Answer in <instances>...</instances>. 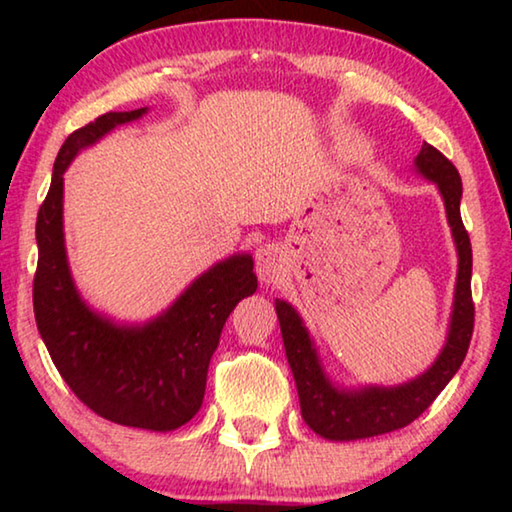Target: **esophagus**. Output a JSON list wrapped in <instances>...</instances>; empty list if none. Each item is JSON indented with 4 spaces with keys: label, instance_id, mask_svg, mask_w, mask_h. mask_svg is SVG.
Masks as SVG:
<instances>
[{
    "label": "esophagus",
    "instance_id": "1",
    "mask_svg": "<svg viewBox=\"0 0 512 512\" xmlns=\"http://www.w3.org/2000/svg\"><path fill=\"white\" fill-rule=\"evenodd\" d=\"M255 268H257V277L264 284L280 282L284 266H282V255H280V250H277V246H273V244L259 246L255 253Z\"/></svg>",
    "mask_w": 512,
    "mask_h": 512
}]
</instances>
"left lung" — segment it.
Returning <instances> with one entry per match:
<instances>
[{
	"label": "left lung",
	"instance_id": "obj_1",
	"mask_svg": "<svg viewBox=\"0 0 512 512\" xmlns=\"http://www.w3.org/2000/svg\"><path fill=\"white\" fill-rule=\"evenodd\" d=\"M418 169L438 185L445 198L447 219L452 225L458 248V282L452 329L443 354L438 361L413 379L411 384L397 388H363L357 393L336 391L325 379L307 329L291 305L275 300L287 359L298 386L302 418L318 436L329 440H359L402 429L429 409L440 391L456 375L470 348L474 332V300H472V244L461 219L463 183L452 160H447L436 146L424 142L415 158Z\"/></svg>",
	"mask_w": 512,
	"mask_h": 512
}]
</instances>
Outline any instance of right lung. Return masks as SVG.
I'll list each match as a JSON object with an SVG mask.
<instances>
[{
  "label": "right lung",
  "instance_id": "add662e5",
  "mask_svg": "<svg viewBox=\"0 0 512 512\" xmlns=\"http://www.w3.org/2000/svg\"><path fill=\"white\" fill-rule=\"evenodd\" d=\"M142 115L144 108L106 112L60 146L36 221L33 311L60 377L90 411L124 427L171 431L201 409L221 329L237 302L253 296L257 277L248 255L225 259L144 327H115L83 305L63 244V173L83 146Z\"/></svg>",
  "mask_w": 512,
  "mask_h": 512
}]
</instances>
